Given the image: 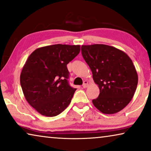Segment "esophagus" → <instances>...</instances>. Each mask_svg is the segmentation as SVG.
I'll use <instances>...</instances> for the list:
<instances>
[{
	"label": "esophagus",
	"instance_id": "esophagus-1",
	"mask_svg": "<svg viewBox=\"0 0 151 151\" xmlns=\"http://www.w3.org/2000/svg\"><path fill=\"white\" fill-rule=\"evenodd\" d=\"M88 86V81L85 80L84 82V84H83V85H82L83 88H86V87Z\"/></svg>",
	"mask_w": 151,
	"mask_h": 151
}]
</instances>
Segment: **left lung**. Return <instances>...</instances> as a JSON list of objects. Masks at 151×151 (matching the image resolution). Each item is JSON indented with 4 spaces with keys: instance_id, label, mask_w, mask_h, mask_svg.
<instances>
[{
    "instance_id": "left-lung-1",
    "label": "left lung",
    "mask_w": 151,
    "mask_h": 151,
    "mask_svg": "<svg viewBox=\"0 0 151 151\" xmlns=\"http://www.w3.org/2000/svg\"><path fill=\"white\" fill-rule=\"evenodd\" d=\"M82 54L99 88L93 105L106 114L120 112L134 97L138 82L132 59L122 50L104 44L82 45Z\"/></svg>"
}]
</instances>
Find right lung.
<instances>
[{"mask_svg":"<svg viewBox=\"0 0 151 151\" xmlns=\"http://www.w3.org/2000/svg\"><path fill=\"white\" fill-rule=\"evenodd\" d=\"M80 51V45L56 44L39 47L28 56L20 84L28 104L41 115L55 116L71 103L76 88L69 84L67 65Z\"/></svg>","mask_w":151,"mask_h":151,"instance_id":"right-lung-1","label":"right lung"}]
</instances>
